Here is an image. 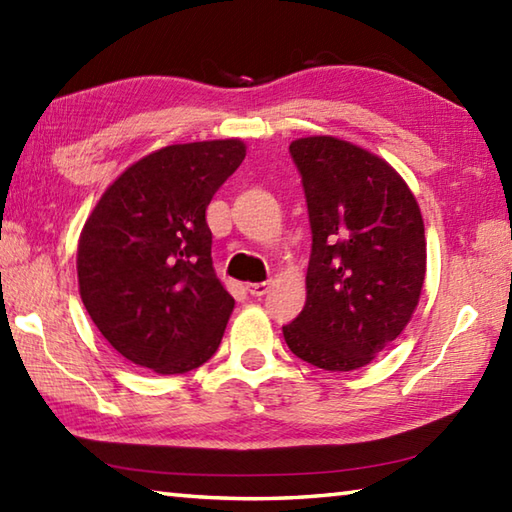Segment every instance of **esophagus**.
<instances>
[{
    "mask_svg": "<svg viewBox=\"0 0 512 512\" xmlns=\"http://www.w3.org/2000/svg\"><path fill=\"white\" fill-rule=\"evenodd\" d=\"M268 287H271V282H253V284H248V293L250 296H255V298H262V296H266L268 293Z\"/></svg>",
    "mask_w": 512,
    "mask_h": 512,
    "instance_id": "esophagus-1",
    "label": "esophagus"
}]
</instances>
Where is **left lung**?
<instances>
[{"instance_id":"left-lung-1","label":"left lung","mask_w":512,"mask_h":512,"mask_svg":"<svg viewBox=\"0 0 512 512\" xmlns=\"http://www.w3.org/2000/svg\"><path fill=\"white\" fill-rule=\"evenodd\" d=\"M289 153L311 225L307 302L282 327L298 359L357 370L388 348L418 307L427 244L415 196L377 155L336 137H302Z\"/></svg>"}]
</instances>
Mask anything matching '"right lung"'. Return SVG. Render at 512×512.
<instances>
[{
	"mask_svg": "<svg viewBox=\"0 0 512 512\" xmlns=\"http://www.w3.org/2000/svg\"><path fill=\"white\" fill-rule=\"evenodd\" d=\"M244 158L239 140L164 146L121 173L85 221L81 300L121 357L183 375L219 348L235 300L214 273L205 210Z\"/></svg>",
	"mask_w": 512,
	"mask_h": 512,
	"instance_id": "obj_1",
	"label": "right lung"
}]
</instances>
